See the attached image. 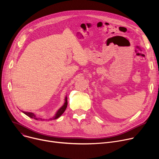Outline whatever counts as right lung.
Here are the masks:
<instances>
[{
	"instance_id": "1",
	"label": "right lung",
	"mask_w": 159,
	"mask_h": 159,
	"mask_svg": "<svg viewBox=\"0 0 159 159\" xmlns=\"http://www.w3.org/2000/svg\"><path fill=\"white\" fill-rule=\"evenodd\" d=\"M67 106H68V98H67V97H66L65 99H64V104L59 108V109L58 110V111L56 112L55 115L53 116V117L52 118H50L49 119H48V120H55V119H58V117H60V116L63 114V113L65 111L66 107H67ZM22 113H24L25 115H26L27 116H29V117H30L31 119H34L35 120H44V119H41V118L37 117L36 115L34 114L33 113H31V112H27V111H22Z\"/></svg>"
}]
</instances>
